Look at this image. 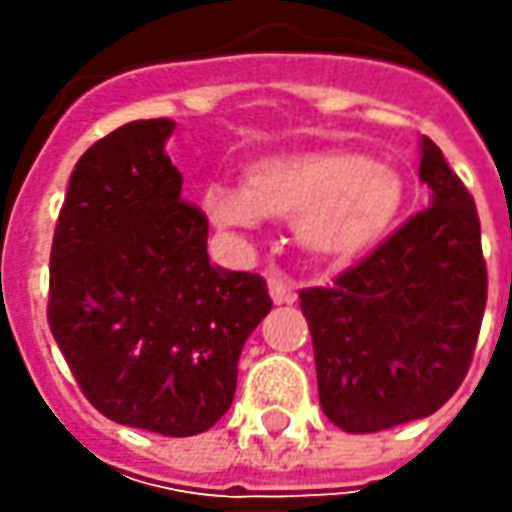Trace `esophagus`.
<instances>
[{"label": "esophagus", "instance_id": "esophagus-1", "mask_svg": "<svg viewBox=\"0 0 512 512\" xmlns=\"http://www.w3.org/2000/svg\"><path fill=\"white\" fill-rule=\"evenodd\" d=\"M267 287H270V299L276 305H293L296 302V290L282 276H267Z\"/></svg>", "mask_w": 512, "mask_h": 512}]
</instances>
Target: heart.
Returning a JSON list of instances; mask_svg holds the SVG:
<instances>
[{
    "instance_id": "obj_1",
    "label": "heart",
    "mask_w": 512,
    "mask_h": 512,
    "mask_svg": "<svg viewBox=\"0 0 512 512\" xmlns=\"http://www.w3.org/2000/svg\"><path fill=\"white\" fill-rule=\"evenodd\" d=\"M213 225L233 233L262 216L293 219V236L322 262H350L376 247L396 225L404 179L390 162L350 150H290L256 159L245 185H210L202 196Z\"/></svg>"
}]
</instances>
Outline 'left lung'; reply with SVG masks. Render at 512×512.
<instances>
[{"instance_id": "left-lung-1", "label": "left lung", "mask_w": 512, "mask_h": 512, "mask_svg": "<svg viewBox=\"0 0 512 512\" xmlns=\"http://www.w3.org/2000/svg\"><path fill=\"white\" fill-rule=\"evenodd\" d=\"M430 207L330 287L302 290L319 404L344 433H376L436 413L470 367L487 267L473 196L422 136Z\"/></svg>"}]
</instances>
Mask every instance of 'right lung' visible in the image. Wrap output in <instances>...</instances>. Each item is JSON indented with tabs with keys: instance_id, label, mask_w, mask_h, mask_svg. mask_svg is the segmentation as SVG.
I'll use <instances>...</instances> for the list:
<instances>
[{
	"instance_id": "right-lung-1",
	"label": "right lung",
	"mask_w": 512,
	"mask_h": 512,
	"mask_svg": "<svg viewBox=\"0 0 512 512\" xmlns=\"http://www.w3.org/2000/svg\"><path fill=\"white\" fill-rule=\"evenodd\" d=\"M173 119L99 139L70 173L50 250V333L88 402L116 424L196 436L233 404L262 276L210 265L207 219L182 202Z\"/></svg>"
}]
</instances>
